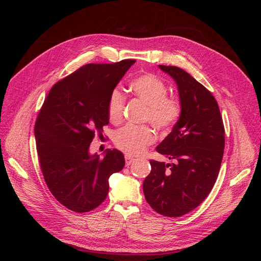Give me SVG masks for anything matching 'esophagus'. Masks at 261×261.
Wrapping results in <instances>:
<instances>
[{"mask_svg":"<svg viewBox=\"0 0 261 261\" xmlns=\"http://www.w3.org/2000/svg\"><path fill=\"white\" fill-rule=\"evenodd\" d=\"M134 160H135V159H134V158H132L130 155H127V154L125 155V162H126V165H127V167L134 162Z\"/></svg>","mask_w":261,"mask_h":261,"instance_id":"34e87169","label":"esophagus"}]
</instances>
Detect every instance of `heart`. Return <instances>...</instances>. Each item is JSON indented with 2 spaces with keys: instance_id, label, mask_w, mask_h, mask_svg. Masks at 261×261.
I'll return each mask as SVG.
<instances>
[{
  "instance_id": "1",
  "label": "heart",
  "mask_w": 261,
  "mask_h": 261,
  "mask_svg": "<svg viewBox=\"0 0 261 261\" xmlns=\"http://www.w3.org/2000/svg\"><path fill=\"white\" fill-rule=\"evenodd\" d=\"M132 93L148 107L146 121L159 129H169L176 123L180 114L179 102L168 97L165 84L151 74L139 75L130 82ZM125 98L120 90H113L109 98L108 113L112 123H120L123 117ZM155 134L148 126H125L113 137L115 146L129 155L143 153L146 148L154 143Z\"/></svg>"
}]
</instances>
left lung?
Instances as JSON below:
<instances>
[{"instance_id":"8db88e82","label":"left lung","mask_w":261,"mask_h":261,"mask_svg":"<svg viewBox=\"0 0 261 261\" xmlns=\"http://www.w3.org/2000/svg\"><path fill=\"white\" fill-rule=\"evenodd\" d=\"M177 86L180 114L155 148L172 163L151 160L143 189L147 202L165 217H180L204 200L215 185L224 150V126L212 93L184 69L159 65Z\"/></svg>"}]
</instances>
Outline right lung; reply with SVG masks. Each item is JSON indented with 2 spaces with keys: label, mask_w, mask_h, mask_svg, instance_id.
Returning <instances> with one entry per match:
<instances>
[{
  "label": "right lung",
  "mask_w": 261,
  "mask_h": 261,
  "mask_svg": "<svg viewBox=\"0 0 261 261\" xmlns=\"http://www.w3.org/2000/svg\"><path fill=\"white\" fill-rule=\"evenodd\" d=\"M87 64L55 84L39 113L35 137L46 186L63 206L88 212L105 201L109 178L125 165L124 154L108 149L90 153L96 132L109 124L112 91L135 63Z\"/></svg>",
  "instance_id": "right-lung-1"
}]
</instances>
